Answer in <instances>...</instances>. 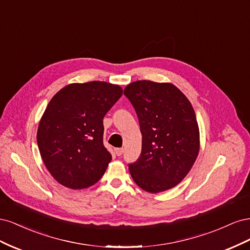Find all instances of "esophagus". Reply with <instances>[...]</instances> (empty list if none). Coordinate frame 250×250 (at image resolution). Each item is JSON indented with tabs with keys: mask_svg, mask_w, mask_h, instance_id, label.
Segmentation results:
<instances>
[{
	"mask_svg": "<svg viewBox=\"0 0 250 250\" xmlns=\"http://www.w3.org/2000/svg\"><path fill=\"white\" fill-rule=\"evenodd\" d=\"M123 148H116L115 149V152H116V154L118 155V156H121V155H122L123 154Z\"/></svg>",
	"mask_w": 250,
	"mask_h": 250,
	"instance_id": "1",
	"label": "esophagus"
}]
</instances>
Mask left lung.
<instances>
[{"mask_svg":"<svg viewBox=\"0 0 250 250\" xmlns=\"http://www.w3.org/2000/svg\"><path fill=\"white\" fill-rule=\"evenodd\" d=\"M137 112L142 152L129 165L134 183L156 194L176 187L198 156L200 134L191 102L169 82L139 80L124 89Z\"/></svg>","mask_w":250,"mask_h":250,"instance_id":"1","label":"left lung"}]
</instances>
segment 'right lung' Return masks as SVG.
Listing matches in <instances>:
<instances>
[{
	"label": "right lung",
	"mask_w": 250,
	"mask_h": 250,
	"mask_svg": "<svg viewBox=\"0 0 250 250\" xmlns=\"http://www.w3.org/2000/svg\"><path fill=\"white\" fill-rule=\"evenodd\" d=\"M123 89L105 81L71 83L54 95L39 124L37 145L54 179L72 190L92 187L111 161L103 118Z\"/></svg>",
	"instance_id": "1"
}]
</instances>
